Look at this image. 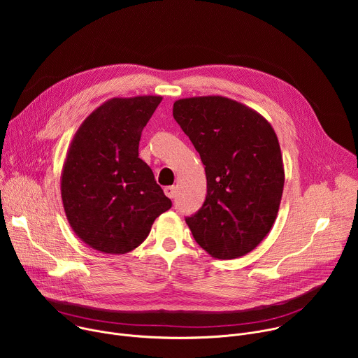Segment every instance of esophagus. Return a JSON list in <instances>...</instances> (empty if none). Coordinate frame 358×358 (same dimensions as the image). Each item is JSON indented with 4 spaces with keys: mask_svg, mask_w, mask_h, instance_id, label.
Segmentation results:
<instances>
[{
    "mask_svg": "<svg viewBox=\"0 0 358 358\" xmlns=\"http://www.w3.org/2000/svg\"><path fill=\"white\" fill-rule=\"evenodd\" d=\"M164 194L169 196V198H174L176 196V187L174 185H170V187H166L164 188Z\"/></svg>",
    "mask_w": 358,
    "mask_h": 358,
    "instance_id": "obj_1",
    "label": "esophagus"
}]
</instances>
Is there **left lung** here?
<instances>
[{"label":"left lung","instance_id":"1","mask_svg":"<svg viewBox=\"0 0 358 358\" xmlns=\"http://www.w3.org/2000/svg\"><path fill=\"white\" fill-rule=\"evenodd\" d=\"M173 116L206 166V201L185 220L194 239L213 258L243 257L272 229L283 194V159L272 124L220 94L178 99Z\"/></svg>","mask_w":358,"mask_h":358}]
</instances>
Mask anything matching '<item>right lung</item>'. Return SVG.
Instances as JSON below:
<instances>
[{
    "label": "right lung",
    "mask_w": 358,
    "mask_h": 358,
    "mask_svg": "<svg viewBox=\"0 0 358 358\" xmlns=\"http://www.w3.org/2000/svg\"><path fill=\"white\" fill-rule=\"evenodd\" d=\"M162 96L112 97L76 130L61 174L66 220L82 242L109 255L136 249L171 208L151 169L138 159L141 131Z\"/></svg>",
    "instance_id": "right-lung-1"
}]
</instances>
